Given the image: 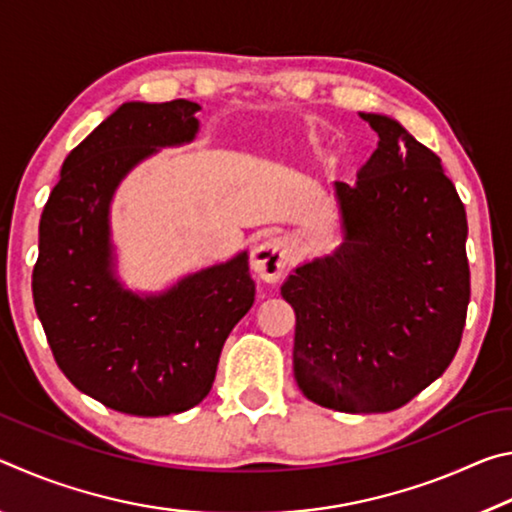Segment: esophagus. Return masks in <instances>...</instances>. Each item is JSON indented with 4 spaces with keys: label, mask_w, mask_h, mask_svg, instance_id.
Listing matches in <instances>:
<instances>
[{
    "label": "esophagus",
    "mask_w": 512,
    "mask_h": 512,
    "mask_svg": "<svg viewBox=\"0 0 512 512\" xmlns=\"http://www.w3.org/2000/svg\"><path fill=\"white\" fill-rule=\"evenodd\" d=\"M291 248L287 237L273 235L266 237L262 244L255 246L253 255H250V266L253 271L266 282H275L277 277H282L289 266Z\"/></svg>",
    "instance_id": "esophagus-1"
}]
</instances>
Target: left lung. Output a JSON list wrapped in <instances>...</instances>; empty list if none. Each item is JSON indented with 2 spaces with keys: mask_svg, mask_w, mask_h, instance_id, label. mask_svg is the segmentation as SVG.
Listing matches in <instances>:
<instances>
[{
  "mask_svg": "<svg viewBox=\"0 0 512 512\" xmlns=\"http://www.w3.org/2000/svg\"><path fill=\"white\" fill-rule=\"evenodd\" d=\"M379 144L357 183H334L343 244L296 268L293 372L311 402L386 413L411 402L461 345L470 264L465 207L440 158L402 124L361 112Z\"/></svg>",
  "mask_w": 512,
  "mask_h": 512,
  "instance_id": "left-lung-1",
  "label": "left lung"
}]
</instances>
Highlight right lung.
Here are the masks:
<instances>
[{"mask_svg":"<svg viewBox=\"0 0 512 512\" xmlns=\"http://www.w3.org/2000/svg\"><path fill=\"white\" fill-rule=\"evenodd\" d=\"M198 110L187 99L119 106L67 155L40 219L33 302L58 368L81 393L142 418L205 400L225 339L255 302L246 250L155 296L115 275V189L158 149L192 142Z\"/></svg>","mask_w":512,"mask_h":512,"instance_id":"obj_1","label":"right lung"}]
</instances>
